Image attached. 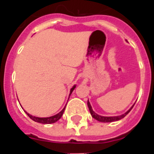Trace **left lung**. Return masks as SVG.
<instances>
[{"label": "left lung", "mask_w": 154, "mask_h": 154, "mask_svg": "<svg viewBox=\"0 0 154 154\" xmlns=\"http://www.w3.org/2000/svg\"><path fill=\"white\" fill-rule=\"evenodd\" d=\"M87 104H88V107H89V111H90V113L91 115H92V117H93L94 119H96V120L99 121V122H103V123H111V122H115V121H118L119 120V119H123V118H124L125 116H126L130 112V110L133 109V106L135 105V104L133 105V106H132L130 109L128 110L127 112H126L124 114H123V115L117 116H103L98 115L97 113H96V112H94L93 110H92V106H91L90 103L89 102V100H88Z\"/></svg>", "instance_id": "8db88e82"}]
</instances>
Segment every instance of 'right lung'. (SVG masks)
Instances as JSON below:
<instances>
[{
    "label": "right lung",
    "mask_w": 154,
    "mask_h": 154,
    "mask_svg": "<svg viewBox=\"0 0 154 154\" xmlns=\"http://www.w3.org/2000/svg\"><path fill=\"white\" fill-rule=\"evenodd\" d=\"M75 85H74V86L70 90V94H69V96H70V95L72 94V92H73V90L75 89ZM65 106L64 107L63 109L60 112H58V114H56V115L55 116H50V117H45V118H41V117H36V116H31L30 115L29 113H28L27 112H25L27 113V115L29 116L30 118H31L32 120L35 121V122H37V123H43V124H50V123H55V122H57V121L58 120V119H60L61 117H62V116L63 115V112L64 111H65Z\"/></svg>",
    "instance_id": "1"
}]
</instances>
